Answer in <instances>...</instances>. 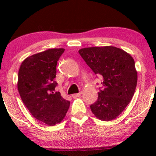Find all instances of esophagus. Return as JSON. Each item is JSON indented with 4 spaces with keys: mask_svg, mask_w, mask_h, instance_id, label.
Listing matches in <instances>:
<instances>
[{
    "mask_svg": "<svg viewBox=\"0 0 156 156\" xmlns=\"http://www.w3.org/2000/svg\"><path fill=\"white\" fill-rule=\"evenodd\" d=\"M81 94H82V92H80L79 93H77V94H73L72 97H73V98H78V97H80V95H81Z\"/></svg>",
    "mask_w": 156,
    "mask_h": 156,
    "instance_id": "34e87169",
    "label": "esophagus"
}]
</instances>
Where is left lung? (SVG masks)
<instances>
[{
	"label": "left lung",
	"instance_id": "obj_1",
	"mask_svg": "<svg viewBox=\"0 0 156 156\" xmlns=\"http://www.w3.org/2000/svg\"><path fill=\"white\" fill-rule=\"evenodd\" d=\"M78 53L97 75L103 76V88L90 108L103 121L116 119L131 101L137 84L133 57L114 46L81 48Z\"/></svg>",
	"mask_w": 156,
	"mask_h": 156
}]
</instances>
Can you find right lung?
<instances>
[{"mask_svg": "<svg viewBox=\"0 0 156 156\" xmlns=\"http://www.w3.org/2000/svg\"><path fill=\"white\" fill-rule=\"evenodd\" d=\"M64 48H51L28 56L21 63L17 89L31 115L48 126L62 122L69 107V101L60 92H54L57 83V61Z\"/></svg>", "mask_w": 156, "mask_h": 156, "instance_id": "1", "label": "right lung"}]
</instances>
